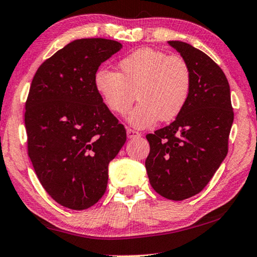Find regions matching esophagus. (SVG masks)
I'll use <instances>...</instances> for the list:
<instances>
[{
  "label": "esophagus",
  "mask_w": 257,
  "mask_h": 257,
  "mask_svg": "<svg viewBox=\"0 0 257 257\" xmlns=\"http://www.w3.org/2000/svg\"><path fill=\"white\" fill-rule=\"evenodd\" d=\"M127 136H128V138H130V140H132V138L141 137V133H138V132H136V130H134V129L128 128L127 129Z\"/></svg>",
  "instance_id": "esophagus-1"
}]
</instances>
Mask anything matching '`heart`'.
I'll list each match as a JSON object with an SVG mask.
<instances>
[{
    "instance_id": "b5f03b06",
    "label": "heart",
    "mask_w": 257,
    "mask_h": 257,
    "mask_svg": "<svg viewBox=\"0 0 257 257\" xmlns=\"http://www.w3.org/2000/svg\"><path fill=\"white\" fill-rule=\"evenodd\" d=\"M119 68L120 73L97 71L95 88L117 115L129 112L137 95L141 103L128 119L134 127L148 128L159 119L172 121L184 109L192 88V71L183 57L141 48L123 57Z\"/></svg>"
}]
</instances>
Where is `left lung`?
<instances>
[{
    "instance_id": "left-lung-1",
    "label": "left lung",
    "mask_w": 257,
    "mask_h": 257,
    "mask_svg": "<svg viewBox=\"0 0 257 257\" xmlns=\"http://www.w3.org/2000/svg\"><path fill=\"white\" fill-rule=\"evenodd\" d=\"M169 44L189 63L192 88L176 120L146 135L150 153L145 167L156 192L181 201L205 189L226 157L233 108L221 67L189 43Z\"/></svg>"
}]
</instances>
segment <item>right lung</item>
I'll use <instances>...</instances> for the list:
<instances>
[{"label": "right lung", "instance_id": "obj_1", "mask_svg": "<svg viewBox=\"0 0 257 257\" xmlns=\"http://www.w3.org/2000/svg\"><path fill=\"white\" fill-rule=\"evenodd\" d=\"M122 48L107 39H81L44 60L25 103L27 153L56 202L87 209L103 197L108 164L127 140L95 88L99 65Z\"/></svg>", "mask_w": 257, "mask_h": 257}]
</instances>
